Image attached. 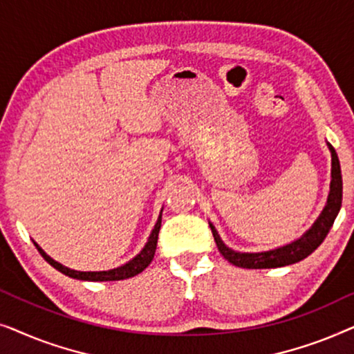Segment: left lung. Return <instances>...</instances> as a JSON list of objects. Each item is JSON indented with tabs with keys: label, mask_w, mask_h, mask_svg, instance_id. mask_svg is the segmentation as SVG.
Segmentation results:
<instances>
[{
	"label": "left lung",
	"mask_w": 354,
	"mask_h": 354,
	"mask_svg": "<svg viewBox=\"0 0 354 354\" xmlns=\"http://www.w3.org/2000/svg\"><path fill=\"white\" fill-rule=\"evenodd\" d=\"M328 149L332 154V180H330V192H328V198L326 206L317 217L311 229H309L303 236L298 240L292 241V243L280 246V248L261 251V253H240V251H234L229 248L224 241L221 240L219 234H217L216 227L209 222V227L214 235V241L219 248L221 254L232 263L234 266L243 269H272V268H283V266H290L298 263L304 258H308L319 245L326 239L328 230L333 225V221L340 211L342 206V196H343V183H342V171H340V161L335 149L330 143H327Z\"/></svg>",
	"instance_id": "left-lung-1"
}]
</instances>
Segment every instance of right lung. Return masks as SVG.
I'll list each match as a JSON object with an SVG mask.
<instances>
[{"instance_id": "add662e5", "label": "right lung", "mask_w": 354, "mask_h": 354, "mask_svg": "<svg viewBox=\"0 0 354 354\" xmlns=\"http://www.w3.org/2000/svg\"><path fill=\"white\" fill-rule=\"evenodd\" d=\"M161 216H162V211L161 214L158 217V222L156 225H154V229L151 232V235H149V239L147 241V245L143 246V250L140 251V253L135 256L129 261V263H125L124 266H119V268L115 269H109V270H98V272H82V270H74V269H69L66 268V266H62L61 263H57L53 258H50L45 251H43L40 246H38L35 241L37 250L40 251V254L45 258L46 263H50L53 268L56 270H59L64 275H69L72 279H77V280H88V282H111V280H124V279H129V277H133V275H137L145 270L151 263L153 258H154V251H156V245H158V235H159V229H161Z\"/></svg>"}]
</instances>
